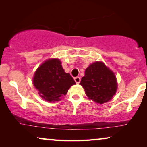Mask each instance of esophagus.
<instances>
[{
  "mask_svg": "<svg viewBox=\"0 0 147 147\" xmlns=\"http://www.w3.org/2000/svg\"><path fill=\"white\" fill-rule=\"evenodd\" d=\"M74 80H75L76 84H79L80 81H81V79H80V77H76L74 78Z\"/></svg>",
  "mask_w": 147,
  "mask_h": 147,
  "instance_id": "34e87169",
  "label": "esophagus"
}]
</instances>
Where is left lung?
I'll list each match as a JSON object with an SVG mask.
<instances>
[{"mask_svg":"<svg viewBox=\"0 0 147 147\" xmlns=\"http://www.w3.org/2000/svg\"><path fill=\"white\" fill-rule=\"evenodd\" d=\"M88 98L98 104L110 101L116 94V78L103 62L96 61L89 65L80 83Z\"/></svg>","mask_w":147,"mask_h":147,"instance_id":"left-lung-1","label":"left lung"}]
</instances>
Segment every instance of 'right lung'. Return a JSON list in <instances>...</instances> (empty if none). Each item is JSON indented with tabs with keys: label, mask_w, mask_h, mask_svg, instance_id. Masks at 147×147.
Returning a JSON list of instances; mask_svg holds the SVG:
<instances>
[{
	"label": "right lung",
	"mask_w": 147,
	"mask_h": 147,
	"mask_svg": "<svg viewBox=\"0 0 147 147\" xmlns=\"http://www.w3.org/2000/svg\"><path fill=\"white\" fill-rule=\"evenodd\" d=\"M33 83L39 94L45 101L61 100L71 86L76 84L69 74H66L59 59H49L36 70Z\"/></svg>",
	"instance_id": "1"
}]
</instances>
